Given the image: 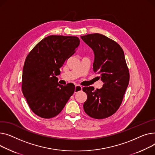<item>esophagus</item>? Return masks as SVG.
Instances as JSON below:
<instances>
[{"label": "esophagus", "instance_id": "esophagus-1", "mask_svg": "<svg viewBox=\"0 0 155 155\" xmlns=\"http://www.w3.org/2000/svg\"><path fill=\"white\" fill-rule=\"evenodd\" d=\"M83 90V87H82V86H79V85H76L75 86V89H74V93H77L79 91H81Z\"/></svg>", "mask_w": 155, "mask_h": 155}]
</instances>
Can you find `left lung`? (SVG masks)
<instances>
[{"label": "left lung", "mask_w": 155, "mask_h": 155, "mask_svg": "<svg viewBox=\"0 0 155 155\" xmlns=\"http://www.w3.org/2000/svg\"><path fill=\"white\" fill-rule=\"evenodd\" d=\"M94 52L93 71L103 82L101 89L84 87L87 100L83 107L86 113L95 119L113 115L120 107L130 81L129 70L120 45L101 34L81 36Z\"/></svg>", "instance_id": "left-lung-1"}]
</instances>
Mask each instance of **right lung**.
<instances>
[{
    "label": "right lung",
    "mask_w": 155,
    "mask_h": 155,
    "mask_svg": "<svg viewBox=\"0 0 155 155\" xmlns=\"http://www.w3.org/2000/svg\"><path fill=\"white\" fill-rule=\"evenodd\" d=\"M75 36L49 35L41 40L27 56L23 68L22 93L31 110L43 118L59 114L74 92L72 83H58L59 68L79 45Z\"/></svg>",
    "instance_id": "right-lung-1"
}]
</instances>
